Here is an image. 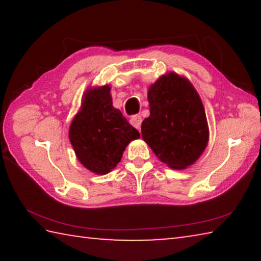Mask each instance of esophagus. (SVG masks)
Returning <instances> with one entry per match:
<instances>
[{
	"label": "esophagus",
	"mask_w": 261,
	"mask_h": 261,
	"mask_svg": "<svg viewBox=\"0 0 261 261\" xmlns=\"http://www.w3.org/2000/svg\"><path fill=\"white\" fill-rule=\"evenodd\" d=\"M141 116L140 115H135V116H132L131 117V120H130V122H131V124L134 125L136 129H140V125H141Z\"/></svg>",
	"instance_id": "34e87169"
}]
</instances>
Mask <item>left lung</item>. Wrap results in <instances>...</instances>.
Segmentation results:
<instances>
[{
  "label": "left lung",
  "mask_w": 261,
  "mask_h": 261,
  "mask_svg": "<svg viewBox=\"0 0 261 261\" xmlns=\"http://www.w3.org/2000/svg\"><path fill=\"white\" fill-rule=\"evenodd\" d=\"M149 116L141 137L154 154L173 169H185L198 160L208 143L204 105L187 78L170 72L149 86Z\"/></svg>",
  "instance_id": "left-lung-1"
}]
</instances>
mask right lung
<instances>
[{
	"label": "right lung",
	"mask_w": 261,
	"mask_h": 261,
	"mask_svg": "<svg viewBox=\"0 0 261 261\" xmlns=\"http://www.w3.org/2000/svg\"><path fill=\"white\" fill-rule=\"evenodd\" d=\"M120 110L113 107L109 85L90 88L73 117L69 138L82 165L98 175L108 174L121 161L130 141L138 139Z\"/></svg>",
	"instance_id": "add662e5"
}]
</instances>
